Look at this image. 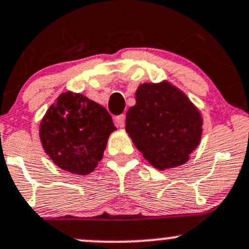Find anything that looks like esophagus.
Here are the masks:
<instances>
[{
	"instance_id": "obj_1",
	"label": "esophagus",
	"mask_w": 249,
	"mask_h": 249,
	"mask_svg": "<svg viewBox=\"0 0 249 249\" xmlns=\"http://www.w3.org/2000/svg\"><path fill=\"white\" fill-rule=\"evenodd\" d=\"M114 122H115V125H117L118 127H124V125H125V115L124 114L117 115V117L114 118Z\"/></svg>"
}]
</instances>
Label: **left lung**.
Wrapping results in <instances>:
<instances>
[{"instance_id":"1","label":"left lung","mask_w":249,"mask_h":249,"mask_svg":"<svg viewBox=\"0 0 249 249\" xmlns=\"http://www.w3.org/2000/svg\"><path fill=\"white\" fill-rule=\"evenodd\" d=\"M135 99L125 130L143 158L160 171L185 164L201 142L199 108L167 80L139 85Z\"/></svg>"}]
</instances>
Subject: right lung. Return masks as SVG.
<instances>
[{"instance_id":"add662e5","label":"right lung","mask_w":249,"mask_h":249,"mask_svg":"<svg viewBox=\"0 0 249 249\" xmlns=\"http://www.w3.org/2000/svg\"><path fill=\"white\" fill-rule=\"evenodd\" d=\"M117 127L105 107L83 94H60L39 123L42 147L53 164L85 176L104 157L109 135Z\"/></svg>"}]
</instances>
